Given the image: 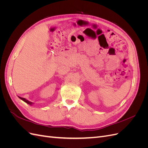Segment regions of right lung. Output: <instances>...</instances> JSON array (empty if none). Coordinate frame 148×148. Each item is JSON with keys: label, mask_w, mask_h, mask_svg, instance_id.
Instances as JSON below:
<instances>
[{"label": "right lung", "mask_w": 148, "mask_h": 148, "mask_svg": "<svg viewBox=\"0 0 148 148\" xmlns=\"http://www.w3.org/2000/svg\"><path fill=\"white\" fill-rule=\"evenodd\" d=\"M18 97L20 98V99H21L22 101H23L24 102H25L26 103H27L28 104H29V105H31V106H32L34 103L33 102H30V101H29L28 100H27V99H26L25 98H23V97H19L18 96Z\"/></svg>", "instance_id": "1"}]
</instances>
